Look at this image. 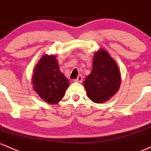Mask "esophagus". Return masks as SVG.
Instances as JSON below:
<instances>
[{"mask_svg":"<svg viewBox=\"0 0 151 151\" xmlns=\"http://www.w3.org/2000/svg\"><path fill=\"white\" fill-rule=\"evenodd\" d=\"M75 81H76V82L82 83V81H83V77H82V76H81V75H79L78 76L77 78L76 79Z\"/></svg>","mask_w":151,"mask_h":151,"instance_id":"34e87169","label":"esophagus"}]
</instances>
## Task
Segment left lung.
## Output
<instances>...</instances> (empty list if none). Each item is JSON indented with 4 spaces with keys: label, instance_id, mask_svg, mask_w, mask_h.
I'll list each match as a JSON object with an SVG mask.
<instances>
[{
    "label": "left lung",
    "instance_id": "left-lung-1",
    "mask_svg": "<svg viewBox=\"0 0 151 151\" xmlns=\"http://www.w3.org/2000/svg\"><path fill=\"white\" fill-rule=\"evenodd\" d=\"M121 81L120 70L113 58L104 49L96 52L92 72L83 82L90 100L96 103L108 101L118 92Z\"/></svg>",
    "mask_w": 151,
    "mask_h": 151
}]
</instances>
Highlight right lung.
<instances>
[{
  "label": "right lung",
  "mask_w": 151,
  "mask_h": 151,
  "mask_svg": "<svg viewBox=\"0 0 151 151\" xmlns=\"http://www.w3.org/2000/svg\"><path fill=\"white\" fill-rule=\"evenodd\" d=\"M32 81L35 92L49 104L61 101L69 86V81L59 70L58 62L53 55H45L40 59Z\"/></svg>",
  "instance_id": "obj_1"
}]
</instances>
